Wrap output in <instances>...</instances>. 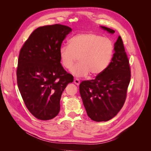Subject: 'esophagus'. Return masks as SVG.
<instances>
[{
	"label": "esophagus",
	"instance_id": "34e87169",
	"mask_svg": "<svg viewBox=\"0 0 151 151\" xmlns=\"http://www.w3.org/2000/svg\"><path fill=\"white\" fill-rule=\"evenodd\" d=\"M74 82V84L77 86H79L80 84V81L79 79H75Z\"/></svg>",
	"mask_w": 151,
	"mask_h": 151
}]
</instances>
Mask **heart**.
<instances>
[{
  "label": "heart",
  "mask_w": 151,
  "mask_h": 151,
  "mask_svg": "<svg viewBox=\"0 0 151 151\" xmlns=\"http://www.w3.org/2000/svg\"><path fill=\"white\" fill-rule=\"evenodd\" d=\"M114 51L111 40L93 33L77 34L68 41V46L59 50L62 66L70 69L79 58V63L71 70L76 77L101 74L109 65Z\"/></svg>",
  "instance_id": "1"
}]
</instances>
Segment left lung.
I'll list each match as a JSON object with an SVG mask.
<instances>
[{
	"mask_svg": "<svg viewBox=\"0 0 151 151\" xmlns=\"http://www.w3.org/2000/svg\"><path fill=\"white\" fill-rule=\"evenodd\" d=\"M101 28L110 33L115 31ZM115 53L106 69L94 79L83 81L81 96L88 116L95 122L108 121L116 115L125 103L131 71L121 36L115 43Z\"/></svg>",
	"mask_w": 151,
	"mask_h": 151,
	"instance_id": "1",
	"label": "left lung"
}]
</instances>
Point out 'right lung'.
Segmentation results:
<instances>
[{
	"mask_svg": "<svg viewBox=\"0 0 151 151\" xmlns=\"http://www.w3.org/2000/svg\"><path fill=\"white\" fill-rule=\"evenodd\" d=\"M71 30L58 24L39 27L21 48L16 70L18 88L26 108L39 120H51L58 115L63 91L74 81L59 57L63 40Z\"/></svg>",
	"mask_w": 151,
	"mask_h": 151,
	"instance_id": "right-lung-1",
	"label": "right lung"
}]
</instances>
